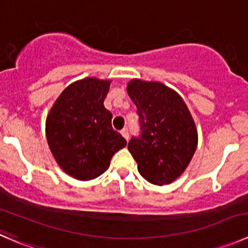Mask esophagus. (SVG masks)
Wrapping results in <instances>:
<instances>
[{
    "instance_id": "34e87169",
    "label": "esophagus",
    "mask_w": 248,
    "mask_h": 248,
    "mask_svg": "<svg viewBox=\"0 0 248 248\" xmlns=\"http://www.w3.org/2000/svg\"><path fill=\"white\" fill-rule=\"evenodd\" d=\"M121 134H122V137H124V139H127V140H128V129L124 128L121 131Z\"/></svg>"
}]
</instances>
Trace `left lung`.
Segmentation results:
<instances>
[{"mask_svg": "<svg viewBox=\"0 0 248 248\" xmlns=\"http://www.w3.org/2000/svg\"><path fill=\"white\" fill-rule=\"evenodd\" d=\"M127 91L140 126V134L128 141L138 172L153 184H170L184 172L198 146L190 111L177 92L160 82L132 80Z\"/></svg>", "mask_w": 248, "mask_h": 248, "instance_id": "1", "label": "left lung"}]
</instances>
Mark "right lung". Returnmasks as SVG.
<instances>
[{
	"label": "right lung",
	"instance_id": "1",
	"mask_svg": "<svg viewBox=\"0 0 248 248\" xmlns=\"http://www.w3.org/2000/svg\"><path fill=\"white\" fill-rule=\"evenodd\" d=\"M110 81L88 78L63 91L46 121L48 145L58 165L71 177L91 180L108 170L127 141L111 126L104 108Z\"/></svg>",
	"mask_w": 248,
	"mask_h": 248
}]
</instances>
